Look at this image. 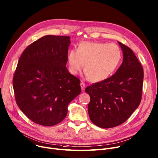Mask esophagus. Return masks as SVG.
<instances>
[{"label": "esophagus", "instance_id": "1", "mask_svg": "<svg viewBox=\"0 0 158 158\" xmlns=\"http://www.w3.org/2000/svg\"><path fill=\"white\" fill-rule=\"evenodd\" d=\"M80 86H81V90L83 92L85 89V84L83 83V82H81L80 83Z\"/></svg>", "mask_w": 158, "mask_h": 158}]
</instances>
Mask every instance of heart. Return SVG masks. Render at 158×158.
I'll use <instances>...</instances> for the list:
<instances>
[{
	"label": "heart",
	"mask_w": 158,
	"mask_h": 158,
	"mask_svg": "<svg viewBox=\"0 0 158 158\" xmlns=\"http://www.w3.org/2000/svg\"><path fill=\"white\" fill-rule=\"evenodd\" d=\"M122 52L115 44L83 41L77 49L69 50L67 55L69 72L78 74L84 66L85 75L93 82H100L112 76L118 67Z\"/></svg>",
	"instance_id": "obj_1"
}]
</instances>
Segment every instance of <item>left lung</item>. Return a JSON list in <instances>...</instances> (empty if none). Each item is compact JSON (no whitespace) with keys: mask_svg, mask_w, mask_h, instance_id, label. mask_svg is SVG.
<instances>
[{"mask_svg":"<svg viewBox=\"0 0 158 158\" xmlns=\"http://www.w3.org/2000/svg\"><path fill=\"white\" fill-rule=\"evenodd\" d=\"M123 61L114 75L86 87L90 97V118L102 128H111L127 120L139 106L142 97L143 68L131 49L118 42Z\"/></svg>","mask_w":158,"mask_h":158,"instance_id":"obj_1","label":"left lung"}]
</instances>
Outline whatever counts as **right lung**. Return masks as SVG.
I'll return each mask as SVG.
<instances>
[{"label": "right lung", "instance_id": "right-lung-1", "mask_svg": "<svg viewBox=\"0 0 158 158\" xmlns=\"http://www.w3.org/2000/svg\"><path fill=\"white\" fill-rule=\"evenodd\" d=\"M70 43L69 36L47 35L29 45L19 58L12 81L15 101L34 123L58 124L81 92L80 80L66 66Z\"/></svg>", "mask_w": 158, "mask_h": 158}]
</instances>
